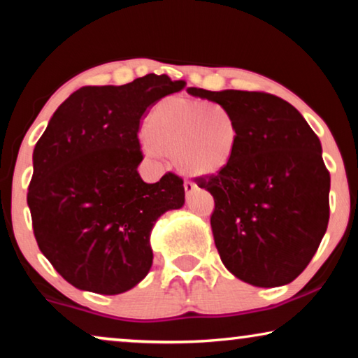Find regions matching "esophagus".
<instances>
[{"label":"esophagus","instance_id":"34e87169","mask_svg":"<svg viewBox=\"0 0 358 358\" xmlns=\"http://www.w3.org/2000/svg\"><path fill=\"white\" fill-rule=\"evenodd\" d=\"M195 187H197V185H195L194 182H190V180H185V182H184V190H185V194H187V195L192 194Z\"/></svg>","mask_w":358,"mask_h":358}]
</instances>
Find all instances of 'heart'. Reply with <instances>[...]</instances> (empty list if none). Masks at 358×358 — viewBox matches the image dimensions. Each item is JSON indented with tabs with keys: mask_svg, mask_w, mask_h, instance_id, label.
<instances>
[{
	"mask_svg": "<svg viewBox=\"0 0 358 358\" xmlns=\"http://www.w3.org/2000/svg\"><path fill=\"white\" fill-rule=\"evenodd\" d=\"M241 135L231 112L202 99L171 96L150 112L141 148L150 158L174 156L190 178H215L233 164Z\"/></svg>",
	"mask_w": 358,
	"mask_h": 358,
	"instance_id": "1",
	"label": "heart"
}]
</instances>
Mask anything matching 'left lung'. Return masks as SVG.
<instances>
[{
  "instance_id": "8db88e82",
  "label": "left lung",
  "mask_w": 358,
  "mask_h": 358,
  "mask_svg": "<svg viewBox=\"0 0 358 358\" xmlns=\"http://www.w3.org/2000/svg\"><path fill=\"white\" fill-rule=\"evenodd\" d=\"M238 122L233 164L199 187L215 199L210 218L224 267L254 287H280L305 271L329 222L331 176L321 141L292 104L267 92L207 91Z\"/></svg>"
}]
</instances>
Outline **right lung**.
<instances>
[{"instance_id":"1","label":"right lung","mask_w":358,"mask_h":358,"mask_svg":"<svg viewBox=\"0 0 358 358\" xmlns=\"http://www.w3.org/2000/svg\"><path fill=\"white\" fill-rule=\"evenodd\" d=\"M185 87L150 73L122 86H83L34 148L27 205L38 249L80 290L119 295L150 272L156 220L185 202L184 180L140 178V119Z\"/></svg>"}]
</instances>
